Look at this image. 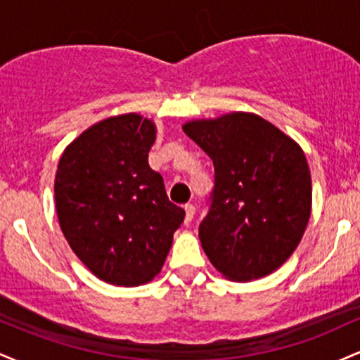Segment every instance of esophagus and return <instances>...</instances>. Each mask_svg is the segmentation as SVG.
<instances>
[{"label":"esophagus","instance_id":"34e87169","mask_svg":"<svg viewBox=\"0 0 360 360\" xmlns=\"http://www.w3.org/2000/svg\"><path fill=\"white\" fill-rule=\"evenodd\" d=\"M184 212H186L184 221L189 223V221L193 220V217H194V206L193 205H184Z\"/></svg>","mask_w":360,"mask_h":360}]
</instances>
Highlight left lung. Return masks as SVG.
<instances>
[{
  "label": "left lung",
  "mask_w": 360,
  "mask_h": 360,
  "mask_svg": "<svg viewBox=\"0 0 360 360\" xmlns=\"http://www.w3.org/2000/svg\"><path fill=\"white\" fill-rule=\"evenodd\" d=\"M214 166L200 240L214 269L247 283L279 269L300 245L311 214L303 148L255 113L233 111L183 125Z\"/></svg>",
  "instance_id": "8db88e82"
}]
</instances>
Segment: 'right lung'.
I'll use <instances>...</instances> for the list:
<instances>
[{
	"instance_id": "1",
	"label": "right lung",
	"mask_w": 360,
	"mask_h": 360,
	"mask_svg": "<svg viewBox=\"0 0 360 360\" xmlns=\"http://www.w3.org/2000/svg\"><path fill=\"white\" fill-rule=\"evenodd\" d=\"M155 123L139 113L91 125L62 152L56 210L74 254L115 286L146 284L164 266L184 210L148 166Z\"/></svg>"
}]
</instances>
